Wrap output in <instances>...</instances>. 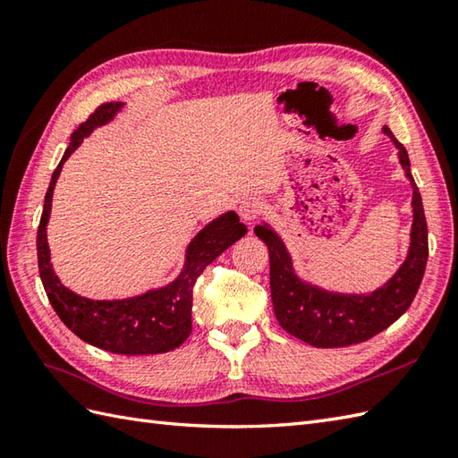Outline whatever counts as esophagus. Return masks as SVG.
<instances>
[{"label": "esophagus", "mask_w": 458, "mask_h": 458, "mask_svg": "<svg viewBox=\"0 0 458 458\" xmlns=\"http://www.w3.org/2000/svg\"><path fill=\"white\" fill-rule=\"evenodd\" d=\"M238 212H240L242 220H244L246 224H251L258 220L261 212H264V202H261V199L256 197V194H248V197L240 200Z\"/></svg>", "instance_id": "1"}]
</instances>
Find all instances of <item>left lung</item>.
<instances>
[{
    "label": "left lung",
    "mask_w": 458,
    "mask_h": 458,
    "mask_svg": "<svg viewBox=\"0 0 458 458\" xmlns=\"http://www.w3.org/2000/svg\"><path fill=\"white\" fill-rule=\"evenodd\" d=\"M384 133L394 141L400 163L413 189V224L410 251L400 269L387 284L372 293H333L301 279L291 261L284 240L269 224L256 226V236L269 250V287L276 318L291 336L317 348H340L364 343L382 333L400 318L417 295L425 274L429 244H427V220L421 194L410 171V157L403 145L394 138L387 125Z\"/></svg>",
    "instance_id": "left-lung-1"
}]
</instances>
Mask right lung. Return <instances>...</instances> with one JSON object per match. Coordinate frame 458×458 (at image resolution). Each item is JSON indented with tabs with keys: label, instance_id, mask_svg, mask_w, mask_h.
<instances>
[{
	"label": "right lung",
	"instance_id": "1",
	"mask_svg": "<svg viewBox=\"0 0 458 458\" xmlns=\"http://www.w3.org/2000/svg\"><path fill=\"white\" fill-rule=\"evenodd\" d=\"M122 102L98 106L96 112L90 114V118L81 123L79 130L71 135V145L55 169L45 194V207L37 232L38 274H41L47 297L56 315L84 343L125 356L161 354L181 346L191 335L192 287L204 267L210 266L224 250H228L236 240L244 236L248 228L240 222L234 210L224 212L222 216L207 224L191 240L179 277L173 284L151 289L143 295L115 301H94L66 289L58 281L51 266V251H48L47 242V222L51 216L55 184L64 161L81 148L82 140L89 138L94 128L112 122L114 115L122 110Z\"/></svg>",
	"mask_w": 458,
	"mask_h": 458
}]
</instances>
